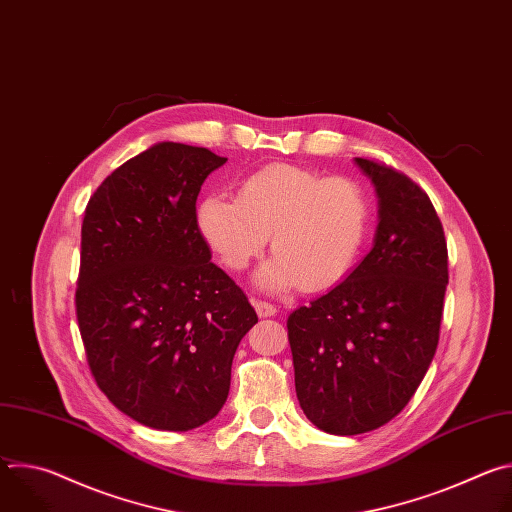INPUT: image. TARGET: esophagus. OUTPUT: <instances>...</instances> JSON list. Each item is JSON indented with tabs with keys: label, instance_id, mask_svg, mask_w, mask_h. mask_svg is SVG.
I'll use <instances>...</instances> for the list:
<instances>
[{
	"label": "esophagus",
	"instance_id": "esophagus-1",
	"mask_svg": "<svg viewBox=\"0 0 512 512\" xmlns=\"http://www.w3.org/2000/svg\"><path fill=\"white\" fill-rule=\"evenodd\" d=\"M253 306H255V310H257V314H259L261 318H271V316L277 314V308H275L273 304H269V302L253 300Z\"/></svg>",
	"mask_w": 512,
	"mask_h": 512
}]
</instances>
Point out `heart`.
Wrapping results in <instances>:
<instances>
[{
  "instance_id": "obj_1",
  "label": "heart",
  "mask_w": 512,
  "mask_h": 512,
  "mask_svg": "<svg viewBox=\"0 0 512 512\" xmlns=\"http://www.w3.org/2000/svg\"><path fill=\"white\" fill-rule=\"evenodd\" d=\"M196 225L231 271L247 269L269 237L275 255L257 273L261 289L322 291L356 265L371 227V204L350 178L273 164L243 178L237 198H202Z\"/></svg>"
}]
</instances>
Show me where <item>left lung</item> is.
I'll list each match as a JSON object with an SVG mask.
<instances>
[{
  "mask_svg": "<svg viewBox=\"0 0 512 512\" xmlns=\"http://www.w3.org/2000/svg\"><path fill=\"white\" fill-rule=\"evenodd\" d=\"M354 164L379 198L375 245L342 283L287 318L300 407L332 435L373 431L403 411L433 360L448 285L429 196L385 164Z\"/></svg>",
  "mask_w": 512,
  "mask_h": 512,
  "instance_id": "1",
  "label": "left lung"
}]
</instances>
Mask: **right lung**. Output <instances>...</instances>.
Masks as SVG:
<instances>
[{
    "mask_svg": "<svg viewBox=\"0 0 512 512\" xmlns=\"http://www.w3.org/2000/svg\"><path fill=\"white\" fill-rule=\"evenodd\" d=\"M225 162L156 143L85 210L75 302L89 367L119 411L152 429L188 431L223 409L233 356L257 322L196 225L200 186Z\"/></svg>",
    "mask_w": 512,
    "mask_h": 512,
    "instance_id": "right-lung-1",
    "label": "right lung"
}]
</instances>
